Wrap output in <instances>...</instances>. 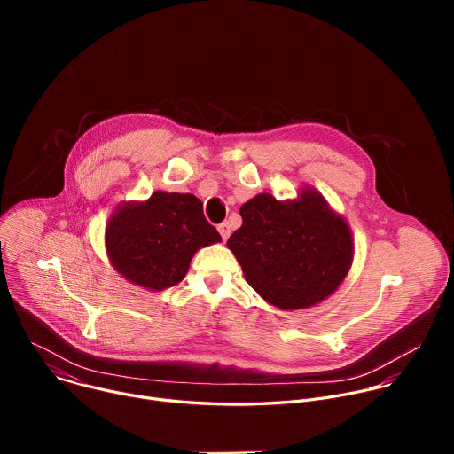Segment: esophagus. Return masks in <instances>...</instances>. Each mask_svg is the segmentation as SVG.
<instances>
[{
  "label": "esophagus",
  "mask_w": 454,
  "mask_h": 454,
  "mask_svg": "<svg viewBox=\"0 0 454 454\" xmlns=\"http://www.w3.org/2000/svg\"><path fill=\"white\" fill-rule=\"evenodd\" d=\"M219 233H221L223 240H228V237H230V233H231V228H230V224H228V223H223V224H219Z\"/></svg>",
  "instance_id": "esophagus-1"
}]
</instances>
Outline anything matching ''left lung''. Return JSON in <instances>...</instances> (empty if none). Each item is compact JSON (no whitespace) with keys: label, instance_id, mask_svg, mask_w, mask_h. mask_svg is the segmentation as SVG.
<instances>
[{"label":"left lung","instance_id":"1","mask_svg":"<svg viewBox=\"0 0 454 454\" xmlns=\"http://www.w3.org/2000/svg\"><path fill=\"white\" fill-rule=\"evenodd\" d=\"M242 226L228 247L246 282L282 310L309 309L329 298L354 261V237L343 215L312 186L296 200L258 193L240 207Z\"/></svg>","mask_w":454,"mask_h":454}]
</instances>
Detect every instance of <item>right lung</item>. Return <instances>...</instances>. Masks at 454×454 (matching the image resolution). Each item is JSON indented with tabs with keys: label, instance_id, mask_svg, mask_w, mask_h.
<instances>
[{
	"label": "right lung",
	"instance_id": "obj_1",
	"mask_svg": "<svg viewBox=\"0 0 454 454\" xmlns=\"http://www.w3.org/2000/svg\"><path fill=\"white\" fill-rule=\"evenodd\" d=\"M221 240L205 219L203 203L192 193L156 190L145 201L118 205L106 224L111 266L149 291L179 284L192 256Z\"/></svg>",
	"mask_w": 454,
	"mask_h": 454
}]
</instances>
